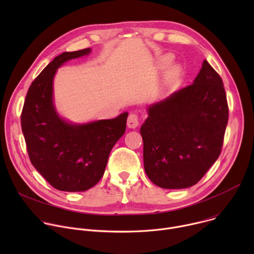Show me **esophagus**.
<instances>
[{"mask_svg": "<svg viewBox=\"0 0 254 254\" xmlns=\"http://www.w3.org/2000/svg\"><path fill=\"white\" fill-rule=\"evenodd\" d=\"M138 126V117L135 114H130L127 118V127L129 128H135Z\"/></svg>", "mask_w": 254, "mask_h": 254, "instance_id": "esophagus-1", "label": "esophagus"}]
</instances>
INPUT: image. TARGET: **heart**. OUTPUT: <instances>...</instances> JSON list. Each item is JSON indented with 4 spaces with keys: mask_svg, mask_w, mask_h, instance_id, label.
<instances>
[{
    "mask_svg": "<svg viewBox=\"0 0 254 254\" xmlns=\"http://www.w3.org/2000/svg\"><path fill=\"white\" fill-rule=\"evenodd\" d=\"M170 61H171V57H169V56H166V57L163 59V62H164L165 64H168Z\"/></svg>",
    "mask_w": 254,
    "mask_h": 254,
    "instance_id": "obj_1",
    "label": "heart"
}]
</instances>
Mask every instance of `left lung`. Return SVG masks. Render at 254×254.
Wrapping results in <instances>:
<instances>
[{"instance_id": "left-lung-1", "label": "left lung", "mask_w": 254, "mask_h": 254, "mask_svg": "<svg viewBox=\"0 0 254 254\" xmlns=\"http://www.w3.org/2000/svg\"><path fill=\"white\" fill-rule=\"evenodd\" d=\"M140 127L143 166L164 189L197 184L221 153L228 105L219 74L207 62L191 85L148 107Z\"/></svg>"}]
</instances>
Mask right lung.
Masks as SVG:
<instances>
[{"label": "right lung", "mask_w": 254, "mask_h": 254, "mask_svg": "<svg viewBox=\"0 0 254 254\" xmlns=\"http://www.w3.org/2000/svg\"><path fill=\"white\" fill-rule=\"evenodd\" d=\"M90 52L86 48L55 57L30 85L21 115L32 165L52 187L65 192H83L98 183L127 127V113L112 120L71 124L56 112L53 79L57 69Z\"/></svg>", "instance_id": "1"}]
</instances>
